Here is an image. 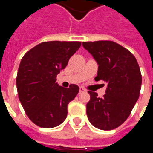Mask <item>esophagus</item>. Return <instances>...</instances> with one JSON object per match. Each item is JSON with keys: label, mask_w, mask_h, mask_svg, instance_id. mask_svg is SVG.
Masks as SVG:
<instances>
[{"label": "esophagus", "mask_w": 153, "mask_h": 153, "mask_svg": "<svg viewBox=\"0 0 153 153\" xmlns=\"http://www.w3.org/2000/svg\"><path fill=\"white\" fill-rule=\"evenodd\" d=\"M85 91H86V90L84 89L83 87H80V88H79V93H83V92H85Z\"/></svg>", "instance_id": "34e87169"}]
</instances>
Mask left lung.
<instances>
[{"label":"left lung","instance_id":"1","mask_svg":"<svg viewBox=\"0 0 153 153\" xmlns=\"http://www.w3.org/2000/svg\"><path fill=\"white\" fill-rule=\"evenodd\" d=\"M83 47L98 65L96 81L107 83L106 94L88 91V119L102 130H111L122 125L130 115L140 93L142 75L134 56L112 41L84 42Z\"/></svg>","mask_w":153,"mask_h":153}]
</instances>
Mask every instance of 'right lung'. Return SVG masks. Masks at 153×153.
<instances>
[{
  "instance_id": "1",
  "label": "right lung",
  "mask_w": 153,
  "mask_h": 153,
  "mask_svg": "<svg viewBox=\"0 0 153 153\" xmlns=\"http://www.w3.org/2000/svg\"><path fill=\"white\" fill-rule=\"evenodd\" d=\"M80 46V42H44L22 58L16 77L19 98L26 115L39 127L53 128L66 119L68 104L79 88L59 86L56 75Z\"/></svg>"
}]
</instances>
